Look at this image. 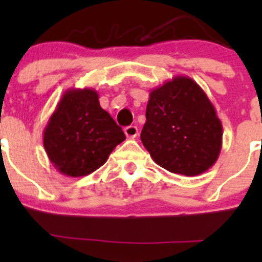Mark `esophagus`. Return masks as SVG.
<instances>
[{
	"label": "esophagus",
	"mask_w": 262,
	"mask_h": 262,
	"mask_svg": "<svg viewBox=\"0 0 262 262\" xmlns=\"http://www.w3.org/2000/svg\"><path fill=\"white\" fill-rule=\"evenodd\" d=\"M124 133H125L126 138L129 139H133L138 136V128L136 125H129L124 129Z\"/></svg>",
	"instance_id": "1"
}]
</instances>
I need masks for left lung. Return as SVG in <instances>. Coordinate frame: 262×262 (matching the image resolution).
Wrapping results in <instances>:
<instances>
[{
  "label": "left lung",
  "mask_w": 262,
  "mask_h": 262,
  "mask_svg": "<svg viewBox=\"0 0 262 262\" xmlns=\"http://www.w3.org/2000/svg\"><path fill=\"white\" fill-rule=\"evenodd\" d=\"M141 139L150 157L173 173L196 176L218 160L223 128L202 87L176 76L153 89Z\"/></svg>",
  "instance_id": "8db88e82"
}]
</instances>
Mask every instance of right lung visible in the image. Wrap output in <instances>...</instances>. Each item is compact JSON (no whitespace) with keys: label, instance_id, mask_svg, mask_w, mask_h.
I'll use <instances>...</instances> for the list:
<instances>
[{"label":"right lung","instance_id":"1","mask_svg":"<svg viewBox=\"0 0 262 262\" xmlns=\"http://www.w3.org/2000/svg\"><path fill=\"white\" fill-rule=\"evenodd\" d=\"M124 139L125 134L100 106L99 94L92 89L67 90L43 132L49 161L71 178L101 167Z\"/></svg>","mask_w":262,"mask_h":262}]
</instances>
